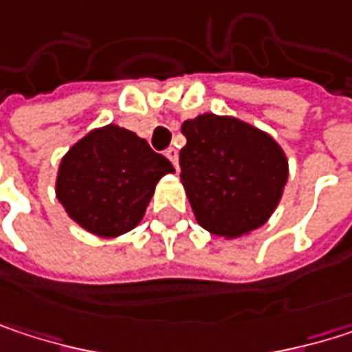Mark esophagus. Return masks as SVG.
I'll return each instance as SVG.
<instances>
[{
  "mask_svg": "<svg viewBox=\"0 0 352 352\" xmlns=\"http://www.w3.org/2000/svg\"><path fill=\"white\" fill-rule=\"evenodd\" d=\"M165 155H167V159L173 163V167L179 169V153H177L175 148H167V151H165Z\"/></svg>",
  "mask_w": 352,
  "mask_h": 352,
  "instance_id": "obj_1",
  "label": "esophagus"
}]
</instances>
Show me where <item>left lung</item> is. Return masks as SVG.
Returning a JSON list of instances; mask_svg holds the SVG:
<instances>
[{
  "label": "left lung",
  "mask_w": 352,
  "mask_h": 352,
  "mask_svg": "<svg viewBox=\"0 0 352 352\" xmlns=\"http://www.w3.org/2000/svg\"><path fill=\"white\" fill-rule=\"evenodd\" d=\"M179 153L181 183L201 228L239 239L275 212L289 167L267 132L232 116L201 113L185 120Z\"/></svg>",
  "instance_id": "8db88e82"
}]
</instances>
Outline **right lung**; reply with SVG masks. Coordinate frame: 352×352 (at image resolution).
I'll list each match as a JSON object with an SVG mask.
<instances>
[{
    "label": "right lung",
    "mask_w": 352,
    "mask_h": 352,
    "mask_svg": "<svg viewBox=\"0 0 352 352\" xmlns=\"http://www.w3.org/2000/svg\"><path fill=\"white\" fill-rule=\"evenodd\" d=\"M173 171L144 138L107 124L91 130L60 159L56 197L81 228L116 239L138 226L159 179Z\"/></svg>",
    "instance_id": "1"
}]
</instances>
